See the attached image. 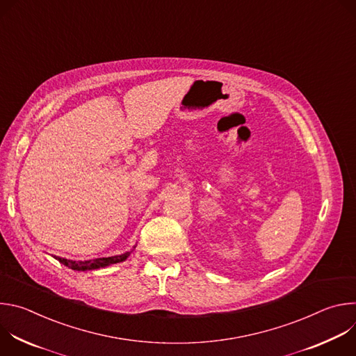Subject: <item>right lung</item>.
Segmentation results:
<instances>
[{
	"label": "right lung",
	"mask_w": 356,
	"mask_h": 356,
	"mask_svg": "<svg viewBox=\"0 0 356 356\" xmlns=\"http://www.w3.org/2000/svg\"><path fill=\"white\" fill-rule=\"evenodd\" d=\"M129 257V252L122 253V255L118 257H108V258H97V259H90V261H83V262H76V261H69V259H63V258H56L60 264L66 265L67 268L73 269V270H92V269H98V268H104L108 265H114L118 262L125 261Z\"/></svg>",
	"instance_id": "obj_1"
}]
</instances>
